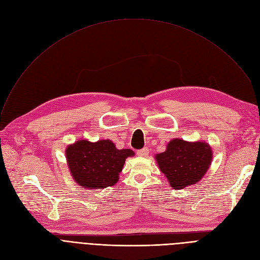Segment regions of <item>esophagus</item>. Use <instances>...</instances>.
<instances>
[{
  "label": "esophagus",
  "mask_w": 260,
  "mask_h": 260,
  "mask_svg": "<svg viewBox=\"0 0 260 260\" xmlns=\"http://www.w3.org/2000/svg\"><path fill=\"white\" fill-rule=\"evenodd\" d=\"M137 155L141 157H146L148 155V148L144 147L142 149H139V151H137Z\"/></svg>",
  "instance_id": "34e87169"
}]
</instances>
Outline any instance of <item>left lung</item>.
Wrapping results in <instances>:
<instances>
[{"mask_svg": "<svg viewBox=\"0 0 260 260\" xmlns=\"http://www.w3.org/2000/svg\"><path fill=\"white\" fill-rule=\"evenodd\" d=\"M212 148L206 142L173 139L166 152L155 156L160 171L174 189H181L200 181L212 162Z\"/></svg>", "mask_w": 260, "mask_h": 260, "instance_id": "1", "label": "left lung"}]
</instances>
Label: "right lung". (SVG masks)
I'll use <instances>...</instances> for the list:
<instances>
[{"mask_svg": "<svg viewBox=\"0 0 260 260\" xmlns=\"http://www.w3.org/2000/svg\"><path fill=\"white\" fill-rule=\"evenodd\" d=\"M65 154L75 181L89 189L115 185L125 159L135 155L129 148L118 149L111 140L85 139L68 145Z\"/></svg>", "mask_w": 260, "mask_h": 260, "instance_id": "right-lung-1", "label": "right lung"}]
</instances>
